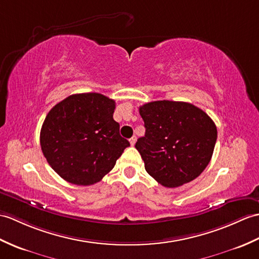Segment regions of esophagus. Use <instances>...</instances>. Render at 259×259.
Wrapping results in <instances>:
<instances>
[{
    "instance_id": "34e87169",
    "label": "esophagus",
    "mask_w": 259,
    "mask_h": 259,
    "mask_svg": "<svg viewBox=\"0 0 259 259\" xmlns=\"http://www.w3.org/2000/svg\"><path fill=\"white\" fill-rule=\"evenodd\" d=\"M129 141H130V144L131 146H135V143H136V141H137V137L136 136H132L130 139H129Z\"/></svg>"
}]
</instances>
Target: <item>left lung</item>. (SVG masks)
<instances>
[{
    "label": "left lung",
    "mask_w": 259,
    "mask_h": 259,
    "mask_svg": "<svg viewBox=\"0 0 259 259\" xmlns=\"http://www.w3.org/2000/svg\"><path fill=\"white\" fill-rule=\"evenodd\" d=\"M146 134L138 139L146 171L166 188L193 181L211 161L218 129L189 102L159 100L139 108Z\"/></svg>",
    "instance_id": "8db88e82"
}]
</instances>
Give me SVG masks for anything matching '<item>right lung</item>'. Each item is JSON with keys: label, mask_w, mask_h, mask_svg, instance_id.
<instances>
[{"label": "right lung", "mask_w": 259, "mask_h": 259, "mask_svg": "<svg viewBox=\"0 0 259 259\" xmlns=\"http://www.w3.org/2000/svg\"><path fill=\"white\" fill-rule=\"evenodd\" d=\"M116 102L98 93L75 94L54 106L40 129L48 164L76 185L99 182L130 146L113 120Z\"/></svg>", "instance_id": "1"}]
</instances>
